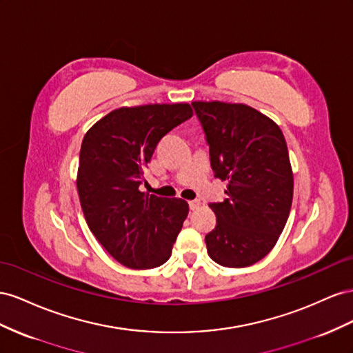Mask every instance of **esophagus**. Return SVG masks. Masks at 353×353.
Listing matches in <instances>:
<instances>
[{
    "label": "esophagus",
    "mask_w": 353,
    "mask_h": 353,
    "mask_svg": "<svg viewBox=\"0 0 353 353\" xmlns=\"http://www.w3.org/2000/svg\"><path fill=\"white\" fill-rule=\"evenodd\" d=\"M199 205H201V201H199V199H192V201H189V207H190V210H196V208H199Z\"/></svg>",
    "instance_id": "obj_1"
}]
</instances>
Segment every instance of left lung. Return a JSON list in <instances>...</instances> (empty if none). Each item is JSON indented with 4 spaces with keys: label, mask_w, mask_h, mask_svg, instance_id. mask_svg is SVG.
<instances>
[{
    "label": "left lung",
    "mask_w": 353,
    "mask_h": 353,
    "mask_svg": "<svg viewBox=\"0 0 353 353\" xmlns=\"http://www.w3.org/2000/svg\"><path fill=\"white\" fill-rule=\"evenodd\" d=\"M192 106L214 176L228 182V198L210 204L217 223L205 235L208 256L226 268L251 266L275 247L293 203L284 134L275 121L244 103L198 100Z\"/></svg>",
    "instance_id": "left-lung-1"
}]
</instances>
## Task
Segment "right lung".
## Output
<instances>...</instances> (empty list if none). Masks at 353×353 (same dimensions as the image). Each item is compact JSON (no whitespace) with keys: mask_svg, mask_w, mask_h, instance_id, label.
Listing matches in <instances>:
<instances>
[{"mask_svg":"<svg viewBox=\"0 0 353 353\" xmlns=\"http://www.w3.org/2000/svg\"><path fill=\"white\" fill-rule=\"evenodd\" d=\"M190 117L189 103L123 106L100 118L83 139L79 203L92 234L121 265L152 269L171 256L189 205L139 186L159 140Z\"/></svg>","mask_w":353,"mask_h":353,"instance_id":"right-lung-1","label":"right lung"}]
</instances>
